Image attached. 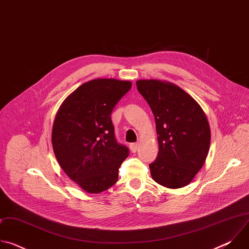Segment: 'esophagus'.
I'll return each mask as SVG.
<instances>
[{
    "label": "esophagus",
    "instance_id": "1",
    "mask_svg": "<svg viewBox=\"0 0 249 249\" xmlns=\"http://www.w3.org/2000/svg\"><path fill=\"white\" fill-rule=\"evenodd\" d=\"M130 150L132 151V153H136L137 150H138V144L136 143H133L130 145Z\"/></svg>",
    "mask_w": 249,
    "mask_h": 249
}]
</instances>
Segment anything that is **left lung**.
Instances as JSON below:
<instances>
[{"label":"left lung","instance_id":"1","mask_svg":"<svg viewBox=\"0 0 249 249\" xmlns=\"http://www.w3.org/2000/svg\"><path fill=\"white\" fill-rule=\"evenodd\" d=\"M139 92L156 120L159 154L151 163L153 179L171 189L189 184L202 168L210 149L211 129L199 103L166 81L139 80Z\"/></svg>","mask_w":249,"mask_h":249}]
</instances>
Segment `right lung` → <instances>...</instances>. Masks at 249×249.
Wrapping results in <instances>:
<instances>
[{
  "label": "right lung",
  "instance_id": "add662e5",
  "mask_svg": "<svg viewBox=\"0 0 249 249\" xmlns=\"http://www.w3.org/2000/svg\"><path fill=\"white\" fill-rule=\"evenodd\" d=\"M131 87V82L116 79L87 82L56 113L51 138L55 157L65 173L88 193L114 185L129 156V150L116 142L110 115Z\"/></svg>",
  "mask_w": 249,
  "mask_h": 249
}]
</instances>
